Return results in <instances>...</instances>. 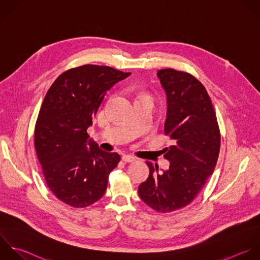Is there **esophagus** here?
Listing matches in <instances>:
<instances>
[{
	"label": "esophagus",
	"instance_id": "obj_1",
	"mask_svg": "<svg viewBox=\"0 0 260 260\" xmlns=\"http://www.w3.org/2000/svg\"><path fill=\"white\" fill-rule=\"evenodd\" d=\"M122 161H124L125 163H132L136 161V158L131 156V155H123L122 156Z\"/></svg>",
	"mask_w": 260,
	"mask_h": 260
}]
</instances>
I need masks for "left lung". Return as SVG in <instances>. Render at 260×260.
<instances>
[{"label":"left lung","mask_w":260,"mask_h":260,"mask_svg":"<svg viewBox=\"0 0 260 260\" xmlns=\"http://www.w3.org/2000/svg\"><path fill=\"white\" fill-rule=\"evenodd\" d=\"M167 96L165 135L174 144L165 149L169 169L147 162L150 174L139 186L142 201L159 213L189 205L213 174L218 161L221 135L211 98L192 75L173 69L159 70Z\"/></svg>","instance_id":"obj_1"}]
</instances>
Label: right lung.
<instances>
[{"label":"right lung","instance_id":"obj_1","mask_svg":"<svg viewBox=\"0 0 260 260\" xmlns=\"http://www.w3.org/2000/svg\"><path fill=\"white\" fill-rule=\"evenodd\" d=\"M129 75L107 66L70 69L43 99L34 147L48 188L71 207L86 208L99 201L120 161L117 153L102 151L89 139L87 129L106 92Z\"/></svg>","mask_w":260,"mask_h":260}]
</instances>
